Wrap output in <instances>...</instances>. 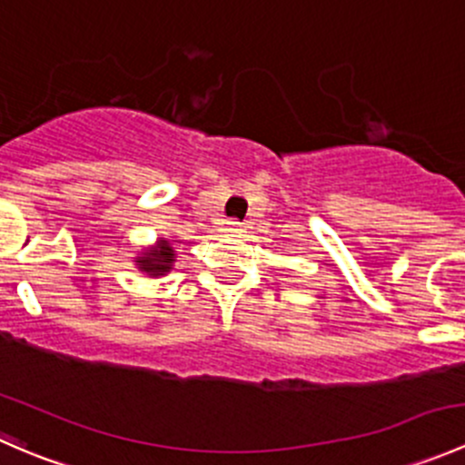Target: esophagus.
Wrapping results in <instances>:
<instances>
[{
  "label": "esophagus",
  "mask_w": 465,
  "mask_h": 465,
  "mask_svg": "<svg viewBox=\"0 0 465 465\" xmlns=\"http://www.w3.org/2000/svg\"><path fill=\"white\" fill-rule=\"evenodd\" d=\"M242 232H245V229H242L241 223H227V224H224V233H229V236H241Z\"/></svg>",
  "instance_id": "1"
}]
</instances>
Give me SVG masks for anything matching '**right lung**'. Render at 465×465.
I'll list each match as a JSON object with an SVG mask.
<instances>
[{
    "mask_svg": "<svg viewBox=\"0 0 465 465\" xmlns=\"http://www.w3.org/2000/svg\"><path fill=\"white\" fill-rule=\"evenodd\" d=\"M137 267L139 272H145L148 276L157 279V276L168 274L173 270V262H175V250H173V242L168 241H157L153 247L143 250L137 256Z\"/></svg>",
    "mask_w": 465,
    "mask_h": 465,
    "instance_id": "1",
    "label": "right lung"
}]
</instances>
